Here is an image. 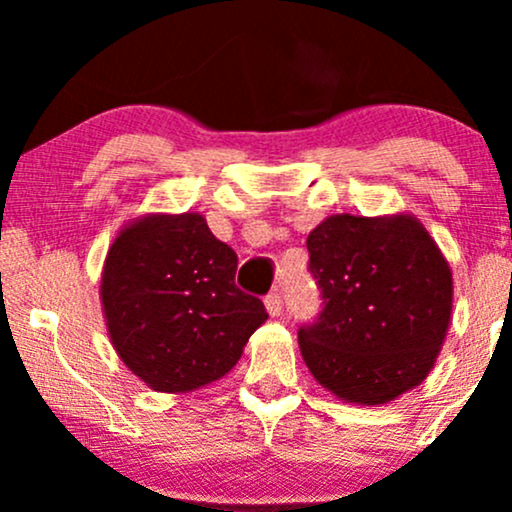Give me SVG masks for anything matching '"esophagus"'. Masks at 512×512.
I'll return each mask as SVG.
<instances>
[{"instance_id": "esophagus-1", "label": "esophagus", "mask_w": 512, "mask_h": 512, "mask_svg": "<svg viewBox=\"0 0 512 512\" xmlns=\"http://www.w3.org/2000/svg\"><path fill=\"white\" fill-rule=\"evenodd\" d=\"M264 308H267V313L272 317H279L281 310H284V298H281V293H269V296L264 298Z\"/></svg>"}]
</instances>
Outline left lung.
<instances>
[{"instance_id": "obj_1", "label": "left lung", "mask_w": 512, "mask_h": 512, "mask_svg": "<svg viewBox=\"0 0 512 512\" xmlns=\"http://www.w3.org/2000/svg\"><path fill=\"white\" fill-rule=\"evenodd\" d=\"M305 245L325 308L298 346L317 383L363 407L424 383L452 317V269L424 223L334 214Z\"/></svg>"}]
</instances>
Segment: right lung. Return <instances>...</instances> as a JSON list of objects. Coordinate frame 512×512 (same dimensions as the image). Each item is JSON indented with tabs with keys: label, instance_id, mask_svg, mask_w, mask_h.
<instances>
[{
	"label": "right lung",
	"instance_id": "add662e5",
	"mask_svg": "<svg viewBox=\"0 0 512 512\" xmlns=\"http://www.w3.org/2000/svg\"><path fill=\"white\" fill-rule=\"evenodd\" d=\"M238 257L197 211L144 214L120 228L101 274L105 327L120 361L156 392L216 383L267 320L236 286Z\"/></svg>",
	"mask_w": 512,
	"mask_h": 512
}]
</instances>
